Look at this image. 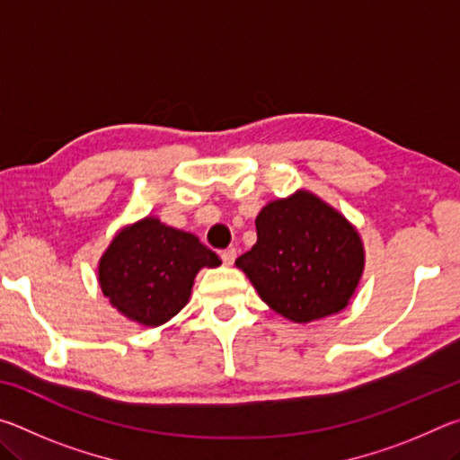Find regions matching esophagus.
Wrapping results in <instances>:
<instances>
[{
  "instance_id": "1",
  "label": "esophagus",
  "mask_w": 460,
  "mask_h": 460,
  "mask_svg": "<svg viewBox=\"0 0 460 460\" xmlns=\"http://www.w3.org/2000/svg\"><path fill=\"white\" fill-rule=\"evenodd\" d=\"M235 258H237V252L233 247L225 249V252L221 253V260H223L225 266H233V261H235Z\"/></svg>"
}]
</instances>
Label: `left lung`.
Masks as SVG:
<instances>
[{"label": "left lung", "instance_id": "1", "mask_svg": "<svg viewBox=\"0 0 460 460\" xmlns=\"http://www.w3.org/2000/svg\"><path fill=\"white\" fill-rule=\"evenodd\" d=\"M258 241L235 266L278 314L298 324L339 314L365 270L355 225L306 189L270 200L255 217Z\"/></svg>", "mask_w": 460, "mask_h": 460}]
</instances>
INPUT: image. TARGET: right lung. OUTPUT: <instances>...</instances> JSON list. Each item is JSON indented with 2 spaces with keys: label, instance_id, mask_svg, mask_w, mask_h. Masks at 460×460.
<instances>
[{
  "label": "right lung",
  "instance_id": "add662e5",
  "mask_svg": "<svg viewBox=\"0 0 460 460\" xmlns=\"http://www.w3.org/2000/svg\"><path fill=\"white\" fill-rule=\"evenodd\" d=\"M219 266V255L197 235L147 215L115 233L99 260L97 282L121 316L155 329L189 305L202 268Z\"/></svg>",
  "mask_w": 460,
  "mask_h": 460
}]
</instances>
